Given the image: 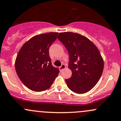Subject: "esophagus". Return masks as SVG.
I'll use <instances>...</instances> for the list:
<instances>
[{
  "label": "esophagus",
  "mask_w": 121,
  "mask_h": 121,
  "mask_svg": "<svg viewBox=\"0 0 121 121\" xmlns=\"http://www.w3.org/2000/svg\"><path fill=\"white\" fill-rule=\"evenodd\" d=\"M66 68V66L64 64H63V65H62V66H60L59 67V70H60V71H62V70H63V69H65Z\"/></svg>",
  "instance_id": "1"
}]
</instances>
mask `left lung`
I'll list each match as a JSON object with an SVG mask.
<instances>
[{
    "instance_id": "8db88e82",
    "label": "left lung",
    "mask_w": 121,
    "mask_h": 121,
    "mask_svg": "<svg viewBox=\"0 0 121 121\" xmlns=\"http://www.w3.org/2000/svg\"><path fill=\"white\" fill-rule=\"evenodd\" d=\"M59 40L65 46L69 55L70 78L65 80L72 91L88 92L97 83L104 69V60L96 46L87 37L72 32L59 34Z\"/></svg>"
}]
</instances>
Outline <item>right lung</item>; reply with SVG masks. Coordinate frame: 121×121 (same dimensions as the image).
Returning a JSON list of instances; mask_svg holds the SVG:
<instances>
[{
	"label": "right lung",
	"instance_id": "add662e5",
	"mask_svg": "<svg viewBox=\"0 0 121 121\" xmlns=\"http://www.w3.org/2000/svg\"><path fill=\"white\" fill-rule=\"evenodd\" d=\"M58 33L41 34L34 36L20 49L15 68L22 83L34 91L49 88L59 70L52 66L49 48L57 38Z\"/></svg>",
	"mask_w": 121,
	"mask_h": 121
}]
</instances>
